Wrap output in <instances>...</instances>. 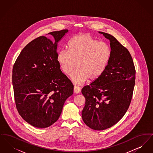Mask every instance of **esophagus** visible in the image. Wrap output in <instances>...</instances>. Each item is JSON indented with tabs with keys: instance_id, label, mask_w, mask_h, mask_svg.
<instances>
[{
	"instance_id": "esophagus-1",
	"label": "esophagus",
	"mask_w": 153,
	"mask_h": 153,
	"mask_svg": "<svg viewBox=\"0 0 153 153\" xmlns=\"http://www.w3.org/2000/svg\"><path fill=\"white\" fill-rule=\"evenodd\" d=\"M74 92L76 93V94H79L81 92V88L78 86H76V85H74Z\"/></svg>"
}]
</instances>
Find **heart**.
Masks as SVG:
<instances>
[{
	"mask_svg": "<svg viewBox=\"0 0 153 153\" xmlns=\"http://www.w3.org/2000/svg\"><path fill=\"white\" fill-rule=\"evenodd\" d=\"M68 51H62L57 55V61L63 72L72 80L81 84L89 79H97L104 73L108 65L111 48L108 44L99 41L88 33L73 36L69 42Z\"/></svg>",
	"mask_w": 153,
	"mask_h": 153,
	"instance_id": "obj_1",
	"label": "heart"
}]
</instances>
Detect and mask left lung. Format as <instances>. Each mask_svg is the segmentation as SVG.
Segmentation results:
<instances>
[{
    "mask_svg": "<svg viewBox=\"0 0 153 153\" xmlns=\"http://www.w3.org/2000/svg\"><path fill=\"white\" fill-rule=\"evenodd\" d=\"M109 39L111 56L104 73L81 90L85 98L84 122L95 130L117 123L128 108L135 86V69L128 51L112 36L99 31Z\"/></svg>",
    "mask_w": 153,
    "mask_h": 153,
    "instance_id": "8db88e82",
    "label": "left lung"
}]
</instances>
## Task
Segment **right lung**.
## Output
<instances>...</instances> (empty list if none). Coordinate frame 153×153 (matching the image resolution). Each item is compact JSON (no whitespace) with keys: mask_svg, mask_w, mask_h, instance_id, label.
<instances>
[{"mask_svg":"<svg viewBox=\"0 0 153 153\" xmlns=\"http://www.w3.org/2000/svg\"><path fill=\"white\" fill-rule=\"evenodd\" d=\"M68 32L62 30L41 36L27 44L13 69L15 101L19 115L37 128H46L60 116L73 85L60 69L58 42Z\"/></svg>","mask_w":153,"mask_h":153,"instance_id":"right-lung-1","label":"right lung"}]
</instances>
